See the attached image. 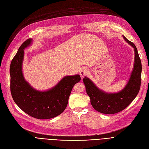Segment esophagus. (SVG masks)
Listing matches in <instances>:
<instances>
[{
  "instance_id": "34e87169",
  "label": "esophagus",
  "mask_w": 149,
  "mask_h": 149,
  "mask_svg": "<svg viewBox=\"0 0 149 149\" xmlns=\"http://www.w3.org/2000/svg\"><path fill=\"white\" fill-rule=\"evenodd\" d=\"M89 73V70L87 68H83L81 70L80 72V75L81 77H83L85 75H87Z\"/></svg>"
}]
</instances>
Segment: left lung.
<instances>
[{
    "label": "left lung",
    "instance_id": "1",
    "mask_svg": "<svg viewBox=\"0 0 149 149\" xmlns=\"http://www.w3.org/2000/svg\"><path fill=\"white\" fill-rule=\"evenodd\" d=\"M124 40L135 51L134 67L129 81L124 88L118 93H109L99 89L87 77L83 79L86 90L91 99L92 107L100 113L113 114L126 109L134 100L140 89L141 83L142 65L136 47L134 43L123 36Z\"/></svg>",
    "mask_w": 149,
    "mask_h": 149
}]
</instances>
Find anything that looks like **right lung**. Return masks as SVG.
<instances>
[{"label": "right lung", "instance_id": "add662e5", "mask_svg": "<svg viewBox=\"0 0 149 149\" xmlns=\"http://www.w3.org/2000/svg\"><path fill=\"white\" fill-rule=\"evenodd\" d=\"M28 38L20 46L10 65V90L14 102L28 115L45 120L54 118L65 111L74 86L79 83V75L66 76L47 91L34 89L25 81L22 73L24 51L31 44Z\"/></svg>", "mask_w": 149, "mask_h": 149}]
</instances>
